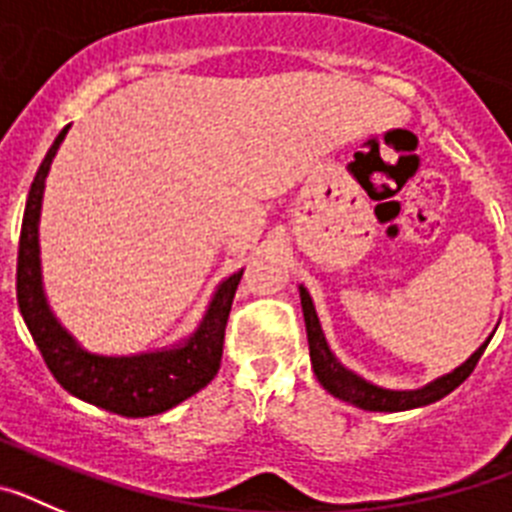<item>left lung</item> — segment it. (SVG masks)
Instances as JSON below:
<instances>
[{
	"label": "left lung",
	"instance_id": "left-lung-1",
	"mask_svg": "<svg viewBox=\"0 0 512 512\" xmlns=\"http://www.w3.org/2000/svg\"><path fill=\"white\" fill-rule=\"evenodd\" d=\"M300 300H302V312H305V325H307V343H310V359H312V369H315V377L318 382L323 384L325 390L330 392L333 397L343 402H351L356 408L361 410H372V413H400V410H413V408H423V405H431V402L441 400L449 392H454L469 374L474 372V366H477L479 356L485 354L487 343L479 348L477 354L467 361V364H461L459 369H454L446 377L436 379L423 390H413V392H395V390H382L377 384L366 382L361 379L359 374L348 372L346 366L338 364V359L330 354L328 343H325L323 330H320V320L315 315V307H312L310 295H307V289L300 287Z\"/></svg>",
	"mask_w": 512,
	"mask_h": 512
}]
</instances>
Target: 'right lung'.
<instances>
[{
    "mask_svg": "<svg viewBox=\"0 0 512 512\" xmlns=\"http://www.w3.org/2000/svg\"><path fill=\"white\" fill-rule=\"evenodd\" d=\"M66 133L69 128L58 133L53 146L45 153L22 215L20 246H17V305L22 320L35 346L40 348L45 366L66 392L125 418L166 413L215 379L223 359L230 305L243 271L220 284L200 330L182 348L143 356H94L81 351L45 305L38 259V217L45 176Z\"/></svg>",
    "mask_w": 512,
    "mask_h": 512,
    "instance_id": "1",
    "label": "right lung"
}]
</instances>
